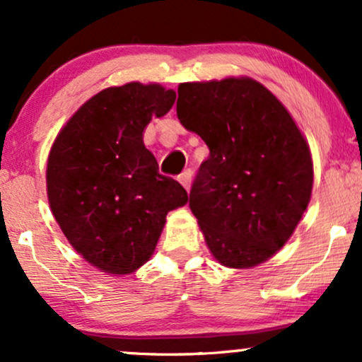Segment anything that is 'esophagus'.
I'll return each mask as SVG.
<instances>
[{
	"instance_id": "1",
	"label": "esophagus",
	"mask_w": 362,
	"mask_h": 362,
	"mask_svg": "<svg viewBox=\"0 0 362 362\" xmlns=\"http://www.w3.org/2000/svg\"><path fill=\"white\" fill-rule=\"evenodd\" d=\"M178 182L185 187V190H190V184H192V170H185L178 177Z\"/></svg>"
}]
</instances>
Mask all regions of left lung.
Instances as JSON below:
<instances>
[{
    "instance_id": "obj_1",
    "label": "left lung",
    "mask_w": 362,
    "mask_h": 362,
    "mask_svg": "<svg viewBox=\"0 0 362 362\" xmlns=\"http://www.w3.org/2000/svg\"><path fill=\"white\" fill-rule=\"evenodd\" d=\"M177 117L209 148L189 202L207 248L224 267L264 264L310 204L308 141L279 98L248 76L180 83Z\"/></svg>"
}]
</instances>
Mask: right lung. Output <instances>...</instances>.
I'll return each mask as SVG.
<instances>
[{
	"instance_id": "1",
	"label": "right lung",
	"mask_w": 362,
	"mask_h": 362,
	"mask_svg": "<svg viewBox=\"0 0 362 362\" xmlns=\"http://www.w3.org/2000/svg\"><path fill=\"white\" fill-rule=\"evenodd\" d=\"M175 91L131 81L86 100L54 139L45 182L68 242L98 271L127 276L151 259L167 214L189 195L158 172L143 132L163 117Z\"/></svg>"
}]
</instances>
